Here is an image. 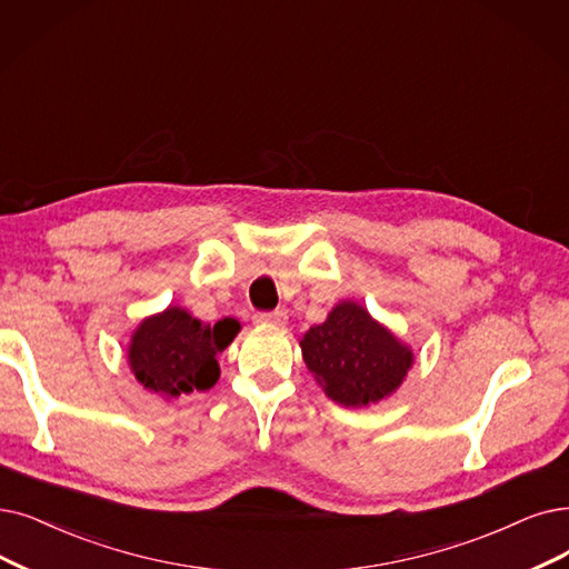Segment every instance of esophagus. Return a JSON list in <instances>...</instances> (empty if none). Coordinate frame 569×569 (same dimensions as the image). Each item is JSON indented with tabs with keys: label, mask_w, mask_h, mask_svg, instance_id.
Segmentation results:
<instances>
[{
	"label": "esophagus",
	"mask_w": 569,
	"mask_h": 569,
	"mask_svg": "<svg viewBox=\"0 0 569 569\" xmlns=\"http://www.w3.org/2000/svg\"><path fill=\"white\" fill-rule=\"evenodd\" d=\"M254 325H272V327H284V325H287V312H284V310L259 312V315H254Z\"/></svg>",
	"instance_id": "esophagus-1"
}]
</instances>
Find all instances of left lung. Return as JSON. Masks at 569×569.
I'll return each mask as SVG.
<instances>
[{"instance_id": "left-lung-1", "label": "left lung", "mask_w": 569, "mask_h": 569, "mask_svg": "<svg viewBox=\"0 0 569 569\" xmlns=\"http://www.w3.org/2000/svg\"><path fill=\"white\" fill-rule=\"evenodd\" d=\"M299 346L315 382L346 408H367L392 397L416 361L411 346L350 299L336 303Z\"/></svg>"}]
</instances>
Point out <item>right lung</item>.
<instances>
[{"label":"right lung","instance_id":"right-lung-1","mask_svg":"<svg viewBox=\"0 0 569 569\" xmlns=\"http://www.w3.org/2000/svg\"><path fill=\"white\" fill-rule=\"evenodd\" d=\"M238 331L240 322L233 317L202 325L189 310L168 306L132 331L126 352L130 373L166 401L206 392L221 373L217 355L233 343Z\"/></svg>","mask_w":569,"mask_h":569}]
</instances>
